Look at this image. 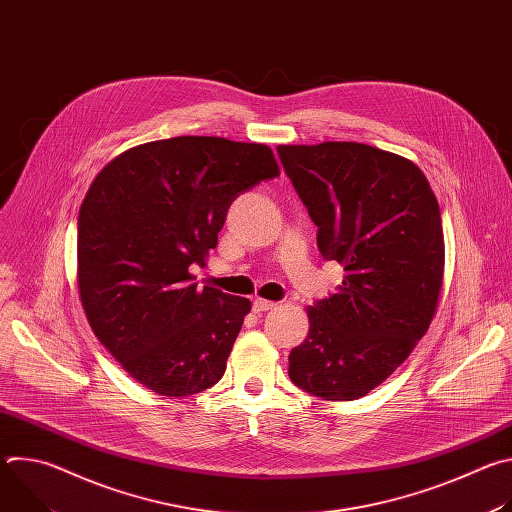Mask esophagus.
Instances as JSON below:
<instances>
[{
    "label": "esophagus",
    "instance_id": "obj_1",
    "mask_svg": "<svg viewBox=\"0 0 512 512\" xmlns=\"http://www.w3.org/2000/svg\"><path fill=\"white\" fill-rule=\"evenodd\" d=\"M275 306H277V304H275V302H269V300H261V298L253 300V312H257V314L269 312V310H273Z\"/></svg>",
    "mask_w": 512,
    "mask_h": 512
}]
</instances>
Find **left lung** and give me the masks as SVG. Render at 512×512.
<instances>
[{"instance_id":"left-lung-1","label":"left lung","mask_w":512,"mask_h":512,"mask_svg":"<svg viewBox=\"0 0 512 512\" xmlns=\"http://www.w3.org/2000/svg\"><path fill=\"white\" fill-rule=\"evenodd\" d=\"M318 227V249L346 275L308 308V338L289 352V379L326 401L379 387L427 332L444 277L437 198L407 158L356 141L277 145Z\"/></svg>"}]
</instances>
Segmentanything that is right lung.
<instances>
[{
  "label": "right lung",
  "instance_id": "obj_1",
  "mask_svg": "<svg viewBox=\"0 0 512 512\" xmlns=\"http://www.w3.org/2000/svg\"><path fill=\"white\" fill-rule=\"evenodd\" d=\"M279 176L271 148L182 135L137 145L79 212V291L99 342L143 387L188 397L221 381L247 298L194 283L233 200Z\"/></svg>",
  "mask_w": 512,
  "mask_h": 512
}]
</instances>
